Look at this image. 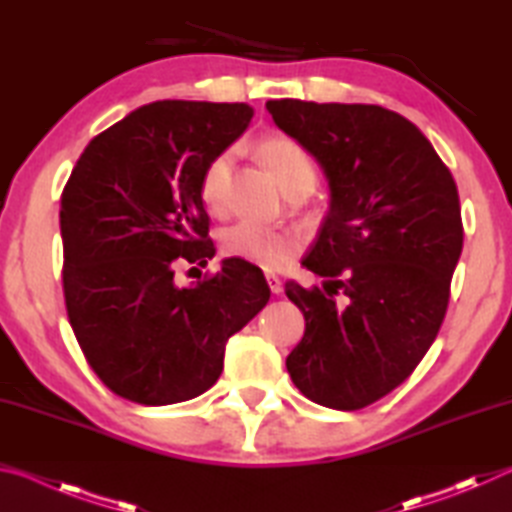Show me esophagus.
<instances>
[{"mask_svg": "<svg viewBox=\"0 0 512 512\" xmlns=\"http://www.w3.org/2000/svg\"><path fill=\"white\" fill-rule=\"evenodd\" d=\"M266 282H268V289H271V293H275V296H280L282 293V280L277 275H266Z\"/></svg>", "mask_w": 512, "mask_h": 512, "instance_id": "obj_1", "label": "esophagus"}]
</instances>
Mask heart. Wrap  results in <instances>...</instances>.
<instances>
[{"mask_svg":"<svg viewBox=\"0 0 512 512\" xmlns=\"http://www.w3.org/2000/svg\"><path fill=\"white\" fill-rule=\"evenodd\" d=\"M259 155L273 171L284 194L302 185H316V169L309 153L284 135H271L259 142ZM230 151H223L207 164L201 176V201L212 214L225 210V187L230 176ZM302 239L296 230L266 228L255 221H239L221 232V253L241 259L266 271H277L298 253Z\"/></svg>","mask_w":512,"mask_h":512,"instance_id":"1","label":"heart"}]
</instances>
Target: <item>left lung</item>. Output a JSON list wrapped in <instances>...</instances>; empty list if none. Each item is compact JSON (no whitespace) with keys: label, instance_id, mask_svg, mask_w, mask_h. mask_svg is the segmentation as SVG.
Returning <instances> with one entry per match:
<instances>
[{"label":"left lung","instance_id":"1","mask_svg":"<svg viewBox=\"0 0 512 512\" xmlns=\"http://www.w3.org/2000/svg\"><path fill=\"white\" fill-rule=\"evenodd\" d=\"M266 110L329 185L302 259L323 287L287 282L305 314L287 370L311 402L357 411L400 386L436 341L463 250L458 189L420 128L393 110L300 99Z\"/></svg>","mask_w":512,"mask_h":512}]
</instances>
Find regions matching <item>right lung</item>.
I'll list each match as a JSON object with an SVG mask.
<instances>
[{
  "label": "right lung",
  "instance_id": "1",
  "mask_svg": "<svg viewBox=\"0 0 512 512\" xmlns=\"http://www.w3.org/2000/svg\"><path fill=\"white\" fill-rule=\"evenodd\" d=\"M246 103L155 101L94 137L60 198L69 325L112 393L146 406L192 400L223 370L225 343L271 298L262 271L223 259L178 287L176 264H207L201 176L246 131Z\"/></svg>",
  "mask_w": 512,
  "mask_h": 512
}]
</instances>
